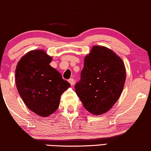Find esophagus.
Returning a JSON list of instances; mask_svg holds the SVG:
<instances>
[{"instance_id": "34e87169", "label": "esophagus", "mask_w": 151, "mask_h": 151, "mask_svg": "<svg viewBox=\"0 0 151 151\" xmlns=\"http://www.w3.org/2000/svg\"><path fill=\"white\" fill-rule=\"evenodd\" d=\"M70 83L71 86H73L74 83H75V81H74L73 78H70L68 80Z\"/></svg>"}]
</instances>
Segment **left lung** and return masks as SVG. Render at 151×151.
Here are the masks:
<instances>
[{
  "label": "left lung",
  "instance_id": "1",
  "mask_svg": "<svg viewBox=\"0 0 151 151\" xmlns=\"http://www.w3.org/2000/svg\"><path fill=\"white\" fill-rule=\"evenodd\" d=\"M125 79L121 58L105 47L94 46L84 60L81 79L75 85L76 93L87 111L99 115L116 103Z\"/></svg>",
  "mask_w": 151,
  "mask_h": 151
}]
</instances>
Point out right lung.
<instances>
[{"label":"right lung","mask_w":151,"mask_h":151,"mask_svg":"<svg viewBox=\"0 0 151 151\" xmlns=\"http://www.w3.org/2000/svg\"><path fill=\"white\" fill-rule=\"evenodd\" d=\"M51 60L43 50H32L21 58L16 68V85L24 104L45 117L58 109L61 95L70 86L50 65Z\"/></svg>","instance_id":"obj_1"}]
</instances>
